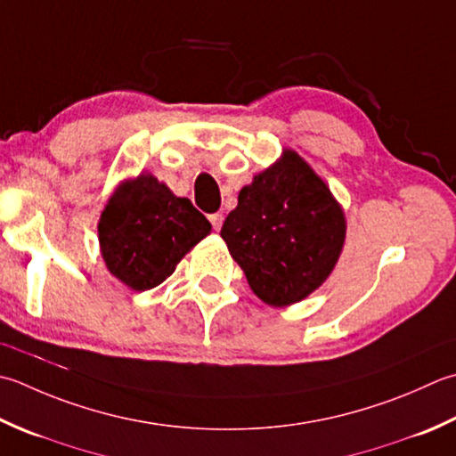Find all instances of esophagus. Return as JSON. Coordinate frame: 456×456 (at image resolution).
Masks as SVG:
<instances>
[{
	"label": "esophagus",
	"instance_id": "obj_1",
	"mask_svg": "<svg viewBox=\"0 0 456 456\" xmlns=\"http://www.w3.org/2000/svg\"><path fill=\"white\" fill-rule=\"evenodd\" d=\"M209 221H211L213 229L219 231V229H221V225H223V216H221V213H211V216H209Z\"/></svg>",
	"mask_w": 456,
	"mask_h": 456
}]
</instances>
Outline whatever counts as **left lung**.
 I'll list each match as a JSON object with an SVG mask.
<instances>
[{"label":"left lung","mask_w":456,"mask_h":456,"mask_svg":"<svg viewBox=\"0 0 456 456\" xmlns=\"http://www.w3.org/2000/svg\"><path fill=\"white\" fill-rule=\"evenodd\" d=\"M221 237L256 297L271 306H289L332 273L346 221L326 183L297 151L287 150L239 191Z\"/></svg>","instance_id":"8db88e82"}]
</instances>
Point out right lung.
Returning <instances> with one entry per match:
<instances>
[{"label":"right lung","mask_w":456,"mask_h":456,"mask_svg":"<svg viewBox=\"0 0 456 456\" xmlns=\"http://www.w3.org/2000/svg\"><path fill=\"white\" fill-rule=\"evenodd\" d=\"M211 231L190 200L175 198L154 175L122 183L98 223V240L109 271L134 290H150Z\"/></svg>","instance_id":"1"}]
</instances>
